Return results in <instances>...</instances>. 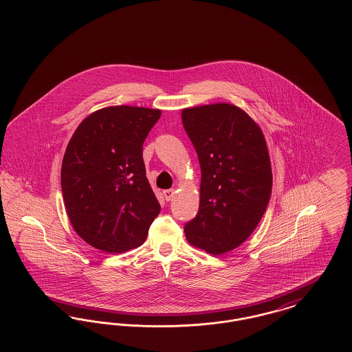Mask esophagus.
I'll return each instance as SVG.
<instances>
[{
	"instance_id": "1",
	"label": "esophagus",
	"mask_w": 352,
	"mask_h": 352,
	"mask_svg": "<svg viewBox=\"0 0 352 352\" xmlns=\"http://www.w3.org/2000/svg\"><path fill=\"white\" fill-rule=\"evenodd\" d=\"M174 194H175V190L174 188H168V190H164V197H165V199L166 201H171L173 199V197H174Z\"/></svg>"
}]
</instances>
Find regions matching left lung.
Returning <instances> with one entry per match:
<instances>
[{
    "instance_id": "left-lung-1",
    "label": "left lung",
    "mask_w": 352,
    "mask_h": 352,
    "mask_svg": "<svg viewBox=\"0 0 352 352\" xmlns=\"http://www.w3.org/2000/svg\"><path fill=\"white\" fill-rule=\"evenodd\" d=\"M201 165L197 217L184 224L190 244L212 254L232 251L254 231L272 195V168L258 125L220 102L182 111Z\"/></svg>"
}]
</instances>
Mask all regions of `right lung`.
I'll use <instances>...</instances> for the list:
<instances>
[{
    "instance_id": "obj_1",
    "label": "right lung",
    "mask_w": 352,
    "mask_h": 352,
    "mask_svg": "<svg viewBox=\"0 0 352 352\" xmlns=\"http://www.w3.org/2000/svg\"><path fill=\"white\" fill-rule=\"evenodd\" d=\"M160 109L118 105L84 118L68 142L60 184L68 218L89 245L121 253L140 247L161 206L142 158Z\"/></svg>"
}]
</instances>
